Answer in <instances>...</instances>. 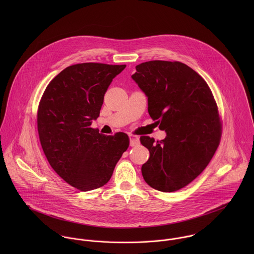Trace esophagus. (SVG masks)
Segmentation results:
<instances>
[{
  "mask_svg": "<svg viewBox=\"0 0 254 254\" xmlns=\"http://www.w3.org/2000/svg\"><path fill=\"white\" fill-rule=\"evenodd\" d=\"M140 145V139L139 137L135 135H130V145L131 146H137Z\"/></svg>",
  "mask_w": 254,
  "mask_h": 254,
  "instance_id": "34e87169",
  "label": "esophagus"
}]
</instances>
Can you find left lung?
Instances as JSON below:
<instances>
[{
	"label": "left lung",
	"mask_w": 254,
	"mask_h": 254,
	"mask_svg": "<svg viewBox=\"0 0 254 254\" xmlns=\"http://www.w3.org/2000/svg\"><path fill=\"white\" fill-rule=\"evenodd\" d=\"M132 75L147 97L149 116L166 137L140 138L149 150L142 166L148 186L178 190L193 181L212 159L222 135V121L205 80L180 62L150 61Z\"/></svg>",
	"instance_id": "left-lung-1"
}]
</instances>
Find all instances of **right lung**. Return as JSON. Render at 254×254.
I'll return each instance as SVG.
<instances>
[{
  "instance_id": "1",
  "label": "right lung",
  "mask_w": 254,
  "mask_h": 254,
  "mask_svg": "<svg viewBox=\"0 0 254 254\" xmlns=\"http://www.w3.org/2000/svg\"><path fill=\"white\" fill-rule=\"evenodd\" d=\"M125 67L73 64L49 83L40 100L37 128L43 151L56 173L79 190L106 185L129 146L127 134L107 136L91 127L112 79Z\"/></svg>"
}]
</instances>
